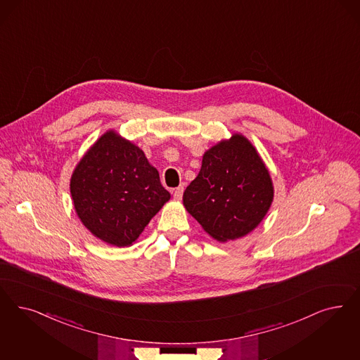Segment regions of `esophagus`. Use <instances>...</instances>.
<instances>
[{"instance_id":"obj_1","label":"esophagus","mask_w":360,"mask_h":360,"mask_svg":"<svg viewBox=\"0 0 360 360\" xmlns=\"http://www.w3.org/2000/svg\"><path fill=\"white\" fill-rule=\"evenodd\" d=\"M184 190H185L184 185H181V186L176 187V188L174 190V199H176V200L182 199V195H184Z\"/></svg>"}]
</instances>
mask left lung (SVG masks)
Masks as SVG:
<instances>
[{
    "instance_id": "obj_1",
    "label": "left lung",
    "mask_w": 360,
    "mask_h": 360,
    "mask_svg": "<svg viewBox=\"0 0 360 360\" xmlns=\"http://www.w3.org/2000/svg\"><path fill=\"white\" fill-rule=\"evenodd\" d=\"M273 199V179L259 153L234 133L205 151L197 178L184 193V206L211 238L224 243L257 229Z\"/></svg>"
}]
</instances>
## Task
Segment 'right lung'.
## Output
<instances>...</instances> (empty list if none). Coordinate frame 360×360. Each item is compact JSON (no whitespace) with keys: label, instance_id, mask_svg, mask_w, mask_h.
Masks as SVG:
<instances>
[{"label":"right lung","instance_id":"1","mask_svg":"<svg viewBox=\"0 0 360 360\" xmlns=\"http://www.w3.org/2000/svg\"><path fill=\"white\" fill-rule=\"evenodd\" d=\"M70 194L82 224L117 248L131 246L170 199L143 150L112 129L77 163Z\"/></svg>","mask_w":360,"mask_h":360}]
</instances>
